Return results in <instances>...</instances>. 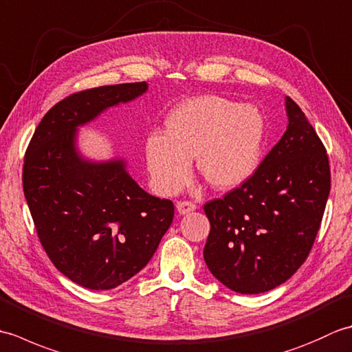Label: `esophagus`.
Returning a JSON list of instances; mask_svg holds the SVG:
<instances>
[{
	"instance_id": "obj_1",
	"label": "esophagus",
	"mask_w": 352,
	"mask_h": 352,
	"mask_svg": "<svg viewBox=\"0 0 352 352\" xmlns=\"http://www.w3.org/2000/svg\"><path fill=\"white\" fill-rule=\"evenodd\" d=\"M193 210H197V206L190 201H178L177 203V212L180 214H188Z\"/></svg>"
}]
</instances>
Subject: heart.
Returning <instances> with one entry per match:
<instances>
[{
  "mask_svg": "<svg viewBox=\"0 0 352 352\" xmlns=\"http://www.w3.org/2000/svg\"><path fill=\"white\" fill-rule=\"evenodd\" d=\"M266 121L252 104L218 95L186 100L164 119V134L145 142V160L155 192L172 195L188 182L192 159L213 188L234 189L250 180L263 157Z\"/></svg>",
  "mask_w": 352,
  "mask_h": 352,
  "instance_id": "b5f03b06",
  "label": "heart"
}]
</instances>
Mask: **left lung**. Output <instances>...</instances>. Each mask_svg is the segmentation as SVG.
<instances>
[{
    "instance_id": "left-lung-1",
    "label": "left lung",
    "mask_w": 352,
    "mask_h": 352,
    "mask_svg": "<svg viewBox=\"0 0 352 352\" xmlns=\"http://www.w3.org/2000/svg\"><path fill=\"white\" fill-rule=\"evenodd\" d=\"M287 129L241 188L204 206V260L214 278L254 295L287 281L315 242L330 193V164L304 111L286 96Z\"/></svg>"
}]
</instances>
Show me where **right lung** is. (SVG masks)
I'll return each instance as SVG.
<instances>
[{
    "instance_id": "right-lung-1",
    "label": "right lung",
    "mask_w": 352,
    "mask_h": 352,
    "mask_svg": "<svg viewBox=\"0 0 352 352\" xmlns=\"http://www.w3.org/2000/svg\"><path fill=\"white\" fill-rule=\"evenodd\" d=\"M146 91L140 81L74 94L47 111L27 148L22 183L37 236L58 271L86 289L136 275L174 219L172 201L142 189L122 157L94 160L78 148L81 126Z\"/></svg>"
}]
</instances>
